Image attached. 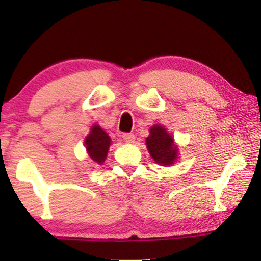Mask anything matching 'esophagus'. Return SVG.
<instances>
[{
  "label": "esophagus",
  "mask_w": 261,
  "mask_h": 261,
  "mask_svg": "<svg viewBox=\"0 0 261 261\" xmlns=\"http://www.w3.org/2000/svg\"><path fill=\"white\" fill-rule=\"evenodd\" d=\"M122 138H123V140L127 142V144H133V142L135 141V137L130 133H124L122 135Z\"/></svg>",
  "instance_id": "esophagus-1"
}]
</instances>
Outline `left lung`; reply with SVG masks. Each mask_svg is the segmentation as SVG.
I'll use <instances>...</instances> for the list:
<instances>
[{"mask_svg": "<svg viewBox=\"0 0 261 261\" xmlns=\"http://www.w3.org/2000/svg\"><path fill=\"white\" fill-rule=\"evenodd\" d=\"M146 147L152 159L162 166L173 165L179 158L178 145L162 124H154L149 128V135L146 138Z\"/></svg>", "mask_w": 261, "mask_h": 261, "instance_id": "left-lung-1", "label": "left lung"}]
</instances>
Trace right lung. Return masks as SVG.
I'll use <instances>...</instances> for the list:
<instances>
[{
    "instance_id": "add662e5",
    "label": "right lung",
    "mask_w": 261,
    "mask_h": 261,
    "mask_svg": "<svg viewBox=\"0 0 261 261\" xmlns=\"http://www.w3.org/2000/svg\"><path fill=\"white\" fill-rule=\"evenodd\" d=\"M112 144V139L98 124H92L90 132L84 139V146L90 158L102 165L108 155V151Z\"/></svg>"
}]
</instances>
